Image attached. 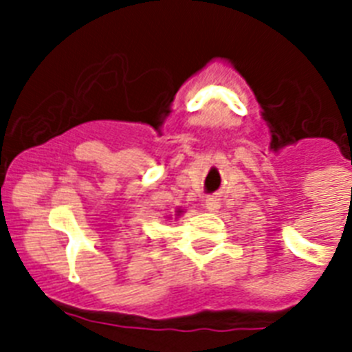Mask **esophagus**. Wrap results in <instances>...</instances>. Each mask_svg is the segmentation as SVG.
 Wrapping results in <instances>:
<instances>
[{"label":"esophagus","mask_w":352,"mask_h":352,"mask_svg":"<svg viewBox=\"0 0 352 352\" xmlns=\"http://www.w3.org/2000/svg\"><path fill=\"white\" fill-rule=\"evenodd\" d=\"M206 210H208V212L219 210V197H217V195H212V197L206 199Z\"/></svg>","instance_id":"34e87169"}]
</instances>
